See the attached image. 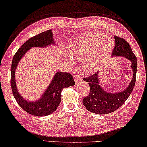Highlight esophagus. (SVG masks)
I'll use <instances>...</instances> for the list:
<instances>
[{
  "instance_id": "1",
  "label": "esophagus",
  "mask_w": 147,
  "mask_h": 147,
  "mask_svg": "<svg viewBox=\"0 0 147 147\" xmlns=\"http://www.w3.org/2000/svg\"><path fill=\"white\" fill-rule=\"evenodd\" d=\"M74 81H75L76 84H78L82 81L81 76H80V74H77L76 75L74 76Z\"/></svg>"
}]
</instances>
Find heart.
<instances>
[{
  "mask_svg": "<svg viewBox=\"0 0 147 147\" xmlns=\"http://www.w3.org/2000/svg\"><path fill=\"white\" fill-rule=\"evenodd\" d=\"M113 44L105 34L91 33L78 36L69 45V55L65 54L64 60L68 65L74 60L82 61L84 69L91 73L104 63L107 57L111 53Z\"/></svg>",
  "mask_w": 147,
  "mask_h": 147,
  "instance_id": "1",
  "label": "heart"
}]
</instances>
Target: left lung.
Returning a JSON list of instances; mask_svg holds the SVG:
<instances>
[{
    "label": "left lung",
    "mask_w": 147,
    "mask_h": 147,
    "mask_svg": "<svg viewBox=\"0 0 147 147\" xmlns=\"http://www.w3.org/2000/svg\"><path fill=\"white\" fill-rule=\"evenodd\" d=\"M114 38L115 46L112 56L124 57L131 62L132 78L126 88L117 92L105 90L99 81V71L86 78H84V81L88 84L90 90L89 95L84 98L83 105L88 111L99 115L112 113L119 108L131 94L136 82V57L133 53L130 46L124 39L116 36H114Z\"/></svg>",
    "instance_id": "8db88e82"
}]
</instances>
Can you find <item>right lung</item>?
Masks as SVG:
<instances>
[{
    "mask_svg": "<svg viewBox=\"0 0 147 147\" xmlns=\"http://www.w3.org/2000/svg\"><path fill=\"white\" fill-rule=\"evenodd\" d=\"M56 45L52 30H47L32 37L18 49L13 58L11 69V84L13 96L21 107L32 115L47 116L57 110L61 100V91L65 88L75 84L73 76L69 73L57 71L40 98L34 101L26 100L19 92L15 80V71L22 57L32 47H50Z\"/></svg>",
    "mask_w": 147,
    "mask_h": 147,
    "instance_id": "obj_1",
    "label": "right lung"
}]
</instances>
